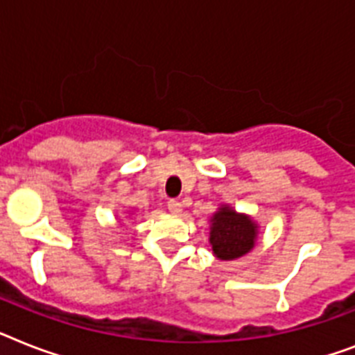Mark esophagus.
<instances>
[{
  "label": "esophagus",
  "mask_w": 355,
  "mask_h": 355,
  "mask_svg": "<svg viewBox=\"0 0 355 355\" xmlns=\"http://www.w3.org/2000/svg\"><path fill=\"white\" fill-rule=\"evenodd\" d=\"M168 209L171 213H175V215H178V213L182 211V204L175 200V198H171V200H168Z\"/></svg>",
  "instance_id": "34e87169"
}]
</instances>
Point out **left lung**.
<instances>
[{
	"mask_svg": "<svg viewBox=\"0 0 355 355\" xmlns=\"http://www.w3.org/2000/svg\"><path fill=\"white\" fill-rule=\"evenodd\" d=\"M257 226L246 217L239 215L230 207H220L211 218V233L209 243L213 246V253L223 261L243 257L255 244Z\"/></svg>",
	"mask_w": 355,
	"mask_h": 355,
	"instance_id": "1",
	"label": "left lung"
}]
</instances>
